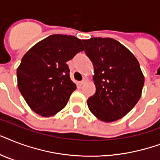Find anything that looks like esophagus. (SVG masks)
<instances>
[{"mask_svg":"<svg viewBox=\"0 0 160 160\" xmlns=\"http://www.w3.org/2000/svg\"><path fill=\"white\" fill-rule=\"evenodd\" d=\"M87 80H88L87 78H86V77L84 78V80H83L82 81H80V85H84V84H85V83L87 82Z\"/></svg>","mask_w":160,"mask_h":160,"instance_id":"esophagus-1","label":"esophagus"}]
</instances>
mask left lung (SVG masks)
<instances>
[{"label": "left lung", "mask_w": 160, "mask_h": 160, "mask_svg": "<svg viewBox=\"0 0 160 160\" xmlns=\"http://www.w3.org/2000/svg\"><path fill=\"white\" fill-rule=\"evenodd\" d=\"M94 65L95 95L87 100L90 112L103 122L126 115L141 97L144 76L139 63L128 49L112 38L83 41Z\"/></svg>", "instance_id": "left-lung-1"}]
</instances>
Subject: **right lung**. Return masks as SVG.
Here are the masks:
<instances>
[{
  "label": "right lung",
  "mask_w": 160,
  "mask_h": 160,
  "mask_svg": "<svg viewBox=\"0 0 160 160\" xmlns=\"http://www.w3.org/2000/svg\"><path fill=\"white\" fill-rule=\"evenodd\" d=\"M84 51L82 41L66 35H51L29 50L17 68V85L29 107L50 117L66 105L76 85L66 62Z\"/></svg>",
  "instance_id": "right-lung-1"
}]
</instances>
